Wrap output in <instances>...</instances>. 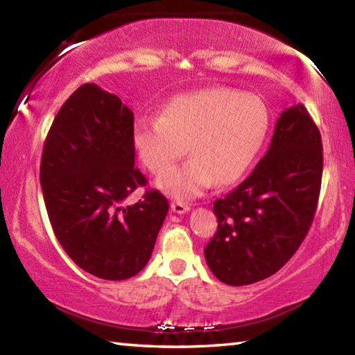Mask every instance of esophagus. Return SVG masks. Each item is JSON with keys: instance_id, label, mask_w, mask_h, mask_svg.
I'll list each match as a JSON object with an SVG mask.
<instances>
[{"instance_id": "obj_1", "label": "esophagus", "mask_w": 355, "mask_h": 355, "mask_svg": "<svg viewBox=\"0 0 355 355\" xmlns=\"http://www.w3.org/2000/svg\"><path fill=\"white\" fill-rule=\"evenodd\" d=\"M171 209H172V211H175V214H187V211L189 210V205L188 204H183V202H172L171 204Z\"/></svg>"}]
</instances>
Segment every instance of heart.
Listing matches in <instances>:
<instances>
[{
    "mask_svg": "<svg viewBox=\"0 0 355 355\" xmlns=\"http://www.w3.org/2000/svg\"><path fill=\"white\" fill-rule=\"evenodd\" d=\"M268 130L269 111L261 98L215 87L171 100L162 116H140L132 144L153 173L184 155L188 144L192 159L164 172L157 187L172 198L193 199L214 182L230 184L244 175Z\"/></svg>",
    "mask_w": 355,
    "mask_h": 355,
    "instance_id": "obj_1",
    "label": "heart"
}]
</instances>
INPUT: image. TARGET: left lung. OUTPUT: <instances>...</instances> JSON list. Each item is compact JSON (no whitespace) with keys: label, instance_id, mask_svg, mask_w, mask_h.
<instances>
[{"label":"left lung","instance_id":"left-lung-1","mask_svg":"<svg viewBox=\"0 0 355 355\" xmlns=\"http://www.w3.org/2000/svg\"><path fill=\"white\" fill-rule=\"evenodd\" d=\"M322 168L320 132L308 110H284L263 159L214 202L218 228L204 255L216 279L234 287L260 282L295 255L313 225Z\"/></svg>","mask_w":355,"mask_h":355}]
</instances>
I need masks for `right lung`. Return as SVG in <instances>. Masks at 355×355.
<instances>
[{"label": "right lung", "instance_id": "1", "mask_svg": "<svg viewBox=\"0 0 355 355\" xmlns=\"http://www.w3.org/2000/svg\"><path fill=\"white\" fill-rule=\"evenodd\" d=\"M134 113L97 84L78 87L57 113L42 148L40 182L57 241L79 268L105 280L146 266L168 211L166 196L146 189L134 166Z\"/></svg>", "mask_w": 355, "mask_h": 355}]
</instances>
